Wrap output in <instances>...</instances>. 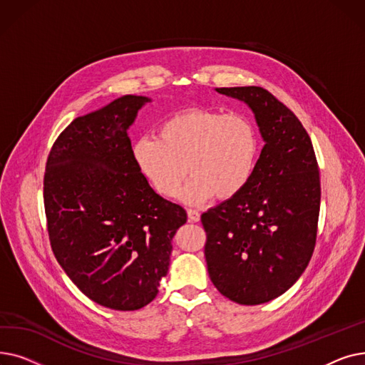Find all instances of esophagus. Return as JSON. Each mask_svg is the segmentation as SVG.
<instances>
[{
    "label": "esophagus",
    "mask_w": 365,
    "mask_h": 365,
    "mask_svg": "<svg viewBox=\"0 0 365 365\" xmlns=\"http://www.w3.org/2000/svg\"><path fill=\"white\" fill-rule=\"evenodd\" d=\"M187 217L190 222H200L201 215L197 212V210H187Z\"/></svg>",
    "instance_id": "obj_1"
}]
</instances>
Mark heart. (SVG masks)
<instances>
[{"label": "heart", "instance_id": "heart-1", "mask_svg": "<svg viewBox=\"0 0 365 365\" xmlns=\"http://www.w3.org/2000/svg\"><path fill=\"white\" fill-rule=\"evenodd\" d=\"M260 142L244 115L189 108L170 115L155 139H139L133 155L152 189L164 198L178 194L187 173L192 176L180 198L189 205L231 201L253 179Z\"/></svg>", "mask_w": 365, "mask_h": 365}]
</instances>
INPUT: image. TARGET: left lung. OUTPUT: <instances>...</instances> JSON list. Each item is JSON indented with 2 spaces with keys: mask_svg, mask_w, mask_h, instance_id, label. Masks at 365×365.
I'll use <instances>...</instances> for the list:
<instances>
[{
  "mask_svg": "<svg viewBox=\"0 0 365 365\" xmlns=\"http://www.w3.org/2000/svg\"><path fill=\"white\" fill-rule=\"evenodd\" d=\"M216 91L253 110L264 146L244 192L201 216L207 269L229 300L260 304L289 290L312 257L318 164L309 134L269 91L255 86Z\"/></svg>",
  "mask_w": 365,
  "mask_h": 365,
  "instance_id": "left-lung-1",
  "label": "left lung"
}]
</instances>
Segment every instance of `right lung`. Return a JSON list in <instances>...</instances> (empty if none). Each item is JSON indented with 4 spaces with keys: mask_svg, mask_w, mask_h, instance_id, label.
I'll list each match as a JSON object with an SVG mask.
<instances>
[{
    "mask_svg": "<svg viewBox=\"0 0 365 365\" xmlns=\"http://www.w3.org/2000/svg\"><path fill=\"white\" fill-rule=\"evenodd\" d=\"M127 94L75 118L57 138L44 175L53 253L93 302L136 311L158 294L183 207L153 190L134 161L128 128L149 103Z\"/></svg>",
    "mask_w": 365,
    "mask_h": 365,
    "instance_id": "add662e5",
    "label": "right lung"
}]
</instances>
